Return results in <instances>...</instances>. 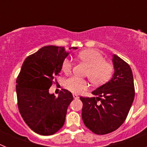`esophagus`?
<instances>
[{
  "instance_id": "obj_1",
  "label": "esophagus",
  "mask_w": 147,
  "mask_h": 147,
  "mask_svg": "<svg viewBox=\"0 0 147 147\" xmlns=\"http://www.w3.org/2000/svg\"><path fill=\"white\" fill-rule=\"evenodd\" d=\"M73 96H74V98H75V99H76V98H79V96H78L76 94H74V93L73 94Z\"/></svg>"
}]
</instances>
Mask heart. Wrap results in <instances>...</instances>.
Returning <instances> with one entry per match:
<instances>
[{
  "label": "heart",
  "mask_w": 147,
  "mask_h": 147,
  "mask_svg": "<svg viewBox=\"0 0 147 147\" xmlns=\"http://www.w3.org/2000/svg\"><path fill=\"white\" fill-rule=\"evenodd\" d=\"M78 57L88 67L86 74L90 80L99 85L107 82L113 74V66L110 62L105 60V57L99 51L93 49L82 51L78 54ZM73 63L68 58L63 60L62 70L65 74H68L72 71ZM65 88L74 93H81L88 88L86 80L73 76L65 81Z\"/></svg>",
  "instance_id": "b5f03b06"
}]
</instances>
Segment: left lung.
<instances>
[{
    "mask_svg": "<svg viewBox=\"0 0 147 147\" xmlns=\"http://www.w3.org/2000/svg\"><path fill=\"white\" fill-rule=\"evenodd\" d=\"M112 61L113 77L92 92L96 97H80L83 104V122L97 135L116 130L125 121L134 100V81L131 67L116 54L113 55Z\"/></svg>",
    "mask_w": 147,
    "mask_h": 147,
    "instance_id": "left-lung-1",
    "label": "left lung"
}]
</instances>
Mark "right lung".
Here are the masks:
<instances>
[{"label": "right lung", "mask_w": 147, "mask_h": 147, "mask_svg": "<svg viewBox=\"0 0 147 147\" xmlns=\"http://www.w3.org/2000/svg\"><path fill=\"white\" fill-rule=\"evenodd\" d=\"M68 54L65 47L48 45L28 56L22 65L16 81L18 108L26 124L37 134L51 136L64 125L72 93L62 89L56 97L49 88Z\"/></svg>", "instance_id": "1"}]
</instances>
